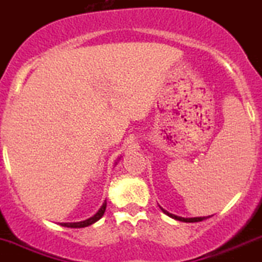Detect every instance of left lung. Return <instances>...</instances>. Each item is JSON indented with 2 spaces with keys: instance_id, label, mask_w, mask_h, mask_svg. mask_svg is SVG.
Listing matches in <instances>:
<instances>
[{
  "instance_id": "obj_1",
  "label": "left lung",
  "mask_w": 262,
  "mask_h": 262,
  "mask_svg": "<svg viewBox=\"0 0 262 262\" xmlns=\"http://www.w3.org/2000/svg\"><path fill=\"white\" fill-rule=\"evenodd\" d=\"M160 208H161V207H160ZM161 211L164 212L165 214H168L169 217H172V219L178 220V221H183V222H200V221H203V220L208 219V217H209L208 216V217H194V219H185V217H178V216H176V214L169 213V212H167L165 209H163V208H161Z\"/></svg>"
}]
</instances>
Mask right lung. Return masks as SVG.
I'll return each instance as SVG.
<instances>
[{"mask_svg": "<svg viewBox=\"0 0 262 262\" xmlns=\"http://www.w3.org/2000/svg\"><path fill=\"white\" fill-rule=\"evenodd\" d=\"M106 205H107V203L104 202L103 205H102V207H101V209H99V211H98L97 213L94 214V216L90 217V219H88V220H85V221L64 222V224H60V225H62V226H64V227H75V229H77V227H86V226H89V225H92V224H94V222H97L98 220H99L102 216H103L104 211H106Z\"/></svg>", "mask_w": 262, "mask_h": 262, "instance_id": "obj_1", "label": "right lung"}]
</instances>
